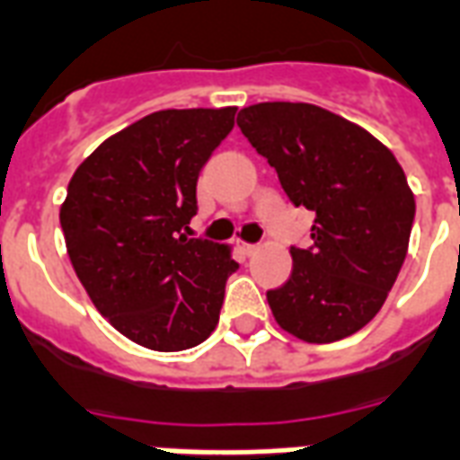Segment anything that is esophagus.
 Here are the masks:
<instances>
[{"label": "esophagus", "mask_w": 460, "mask_h": 460, "mask_svg": "<svg viewBox=\"0 0 460 460\" xmlns=\"http://www.w3.org/2000/svg\"><path fill=\"white\" fill-rule=\"evenodd\" d=\"M258 248H261V245H255V243H243V241H241V243H238V251H241V253H243V255H253L255 251H258Z\"/></svg>", "instance_id": "esophagus-1"}]
</instances>
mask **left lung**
<instances>
[{"label":"left lung","instance_id":"left-lung-1","mask_svg":"<svg viewBox=\"0 0 460 460\" xmlns=\"http://www.w3.org/2000/svg\"><path fill=\"white\" fill-rule=\"evenodd\" d=\"M238 128L277 171L294 207L315 212L272 315L304 342H335L381 311L408 255L415 198L401 164L367 129L311 103H255Z\"/></svg>","mask_w":460,"mask_h":460}]
</instances>
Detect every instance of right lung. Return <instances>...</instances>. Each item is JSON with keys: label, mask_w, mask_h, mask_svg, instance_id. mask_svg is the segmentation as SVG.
I'll use <instances>...</instances> for the list:
<instances>
[{"label": "right lung", "mask_w": 460, "mask_h": 460, "mask_svg": "<svg viewBox=\"0 0 460 460\" xmlns=\"http://www.w3.org/2000/svg\"><path fill=\"white\" fill-rule=\"evenodd\" d=\"M236 108L159 111L108 137L76 168L59 224L72 268L101 315L156 352L199 345L219 323L238 262L188 238L198 175Z\"/></svg>", "instance_id": "1"}]
</instances>
